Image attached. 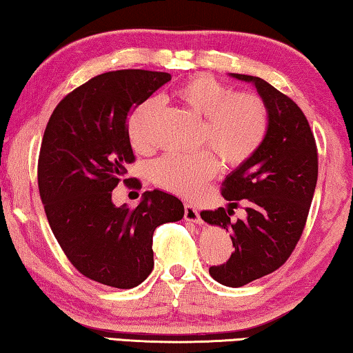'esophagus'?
I'll list each match as a JSON object with an SVG mask.
<instances>
[{
    "mask_svg": "<svg viewBox=\"0 0 353 353\" xmlns=\"http://www.w3.org/2000/svg\"><path fill=\"white\" fill-rule=\"evenodd\" d=\"M183 218L185 221H190V223H196V224H202L204 221H202L199 210L196 207H193L191 204H185V213H183Z\"/></svg>",
    "mask_w": 353,
    "mask_h": 353,
    "instance_id": "esophagus-1",
    "label": "esophagus"
}]
</instances>
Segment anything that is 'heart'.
<instances>
[{"mask_svg": "<svg viewBox=\"0 0 353 353\" xmlns=\"http://www.w3.org/2000/svg\"><path fill=\"white\" fill-rule=\"evenodd\" d=\"M174 98L202 117L201 140L208 143L227 166L248 162L265 140L270 112L259 94L235 93L214 77L198 74L185 81L174 92ZM157 109V101L146 99L130 113L128 137L135 151L148 152L152 148L151 121ZM214 172L216 159L207 149L193 154H166L151 166L154 183L183 198H196Z\"/></svg>", "mask_w": 353, "mask_h": 353, "instance_id": "b5f03b06", "label": "heart"}]
</instances>
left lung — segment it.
<instances>
[{
  "mask_svg": "<svg viewBox=\"0 0 353 353\" xmlns=\"http://www.w3.org/2000/svg\"><path fill=\"white\" fill-rule=\"evenodd\" d=\"M250 82L270 112L265 140L248 162L225 177L223 196L229 208L205 210L201 218L230 232L235 250L208 272L238 288L279 270L301 238L318 182V149L310 124L294 101L255 76L230 73ZM247 202L246 220L230 219L235 200Z\"/></svg>",
  "mask_w": 353,
  "mask_h": 353,
  "instance_id": "8db88e82",
  "label": "left lung"
}]
</instances>
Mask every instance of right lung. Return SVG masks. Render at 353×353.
Returning <instances> with one entry per match:
<instances>
[{"label": "right lung", "mask_w": 353, "mask_h": 353, "mask_svg": "<svg viewBox=\"0 0 353 353\" xmlns=\"http://www.w3.org/2000/svg\"><path fill=\"white\" fill-rule=\"evenodd\" d=\"M170 81L146 70L93 77L57 104L41 140L39 191L52 234L77 271L113 288L140 285L154 268V230L183 218L182 202L160 190L145 191L134 210L112 201L135 160L130 112Z\"/></svg>", "instance_id": "obj_1"}]
</instances>
